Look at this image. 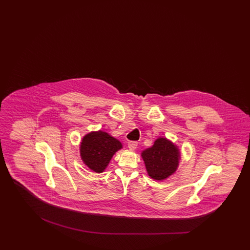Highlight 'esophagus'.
<instances>
[{"label": "esophagus", "instance_id": "34e87169", "mask_svg": "<svg viewBox=\"0 0 250 250\" xmlns=\"http://www.w3.org/2000/svg\"><path fill=\"white\" fill-rule=\"evenodd\" d=\"M138 146V142L137 141H129L127 143V147L130 149V150H135Z\"/></svg>", "mask_w": 250, "mask_h": 250}]
</instances>
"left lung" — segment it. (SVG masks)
Instances as JSON below:
<instances>
[{
  "label": "left lung",
  "instance_id": "1",
  "mask_svg": "<svg viewBox=\"0 0 250 250\" xmlns=\"http://www.w3.org/2000/svg\"><path fill=\"white\" fill-rule=\"evenodd\" d=\"M141 155L148 175L156 181H163L174 173L179 165L180 151L167 138L156 139L154 146Z\"/></svg>",
  "mask_w": 250,
  "mask_h": 250
}]
</instances>
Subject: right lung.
Returning <instances> with one entry per match:
<instances>
[{
  "mask_svg": "<svg viewBox=\"0 0 250 250\" xmlns=\"http://www.w3.org/2000/svg\"><path fill=\"white\" fill-rule=\"evenodd\" d=\"M123 147L122 143L104 131L88 133L80 145L81 159L96 172H103L112 159V155Z\"/></svg>",
  "mask_w": 250,
  "mask_h": 250,
  "instance_id": "add662e5",
  "label": "right lung"
}]
</instances>
